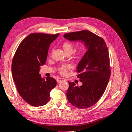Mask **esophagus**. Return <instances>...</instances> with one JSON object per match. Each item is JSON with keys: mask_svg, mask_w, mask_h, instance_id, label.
Wrapping results in <instances>:
<instances>
[{"mask_svg": "<svg viewBox=\"0 0 132 132\" xmlns=\"http://www.w3.org/2000/svg\"><path fill=\"white\" fill-rule=\"evenodd\" d=\"M65 80L63 78H61V77H59V78H58L57 79V82H58V83H60V82H62V81H65Z\"/></svg>", "mask_w": 132, "mask_h": 132, "instance_id": "esophagus-1", "label": "esophagus"}]
</instances>
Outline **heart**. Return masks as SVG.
Returning a JSON list of instances; mask_svg holds the SVG:
<instances>
[{"instance_id":"obj_1","label":"heart","mask_w":132,"mask_h":132,"mask_svg":"<svg viewBox=\"0 0 132 132\" xmlns=\"http://www.w3.org/2000/svg\"><path fill=\"white\" fill-rule=\"evenodd\" d=\"M62 48L67 55H71L73 52L74 49V46L73 44L69 41H66L63 42L62 45ZM84 53V49L82 48H80L76 52L73 54V57L75 59H79L81 57ZM72 69V66L69 64H64L61 66L59 67V71L60 72L63 74V75H65L67 72V71L70 69Z\"/></svg>"}]
</instances>
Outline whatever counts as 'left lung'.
<instances>
[{"label":"left lung","instance_id":"obj_1","mask_svg":"<svg viewBox=\"0 0 132 132\" xmlns=\"http://www.w3.org/2000/svg\"><path fill=\"white\" fill-rule=\"evenodd\" d=\"M70 41H81L87 51L76 67L80 86L69 82L66 95L69 103L80 109L94 105L103 95L110 76L108 49L104 40L87 30L65 34Z\"/></svg>","mask_w":132,"mask_h":132}]
</instances>
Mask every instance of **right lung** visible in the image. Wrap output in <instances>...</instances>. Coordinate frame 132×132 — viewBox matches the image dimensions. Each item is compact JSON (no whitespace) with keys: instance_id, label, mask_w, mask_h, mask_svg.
Here are the masks:
<instances>
[{"instance_id":"right-lung-1","label":"right lung","mask_w":132,"mask_h":132,"mask_svg":"<svg viewBox=\"0 0 132 132\" xmlns=\"http://www.w3.org/2000/svg\"><path fill=\"white\" fill-rule=\"evenodd\" d=\"M56 35L31 33L20 43L12 61V73L16 89L23 99L33 106L46 105L56 86L52 77L43 78L40 66L46 62L50 45Z\"/></svg>"}]
</instances>
